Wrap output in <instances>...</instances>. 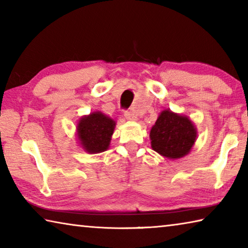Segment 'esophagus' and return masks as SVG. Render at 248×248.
I'll return each mask as SVG.
<instances>
[{
  "label": "esophagus",
  "instance_id": "1",
  "mask_svg": "<svg viewBox=\"0 0 248 248\" xmlns=\"http://www.w3.org/2000/svg\"><path fill=\"white\" fill-rule=\"evenodd\" d=\"M124 117H125V119H128V120H137L138 119L137 115L134 114L132 110H125L124 111Z\"/></svg>",
  "mask_w": 248,
  "mask_h": 248
}]
</instances>
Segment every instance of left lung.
Returning <instances> with one entry per match:
<instances>
[{
  "label": "left lung",
  "mask_w": 248,
  "mask_h": 248,
  "mask_svg": "<svg viewBox=\"0 0 248 248\" xmlns=\"http://www.w3.org/2000/svg\"><path fill=\"white\" fill-rule=\"evenodd\" d=\"M197 138V129L186 116L163 110L150 131L151 146L162 156L176 159L190 152Z\"/></svg>",
  "instance_id": "1"
}]
</instances>
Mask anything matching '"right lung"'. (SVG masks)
I'll use <instances>...</instances> for the list:
<instances>
[{
	"mask_svg": "<svg viewBox=\"0 0 248 248\" xmlns=\"http://www.w3.org/2000/svg\"><path fill=\"white\" fill-rule=\"evenodd\" d=\"M116 123L100 111L84 116L78 124V139L84 151L94 154L106 151L110 144Z\"/></svg>",
	"mask_w": 248,
	"mask_h": 248,
	"instance_id": "right-lung-1",
	"label": "right lung"
}]
</instances>
